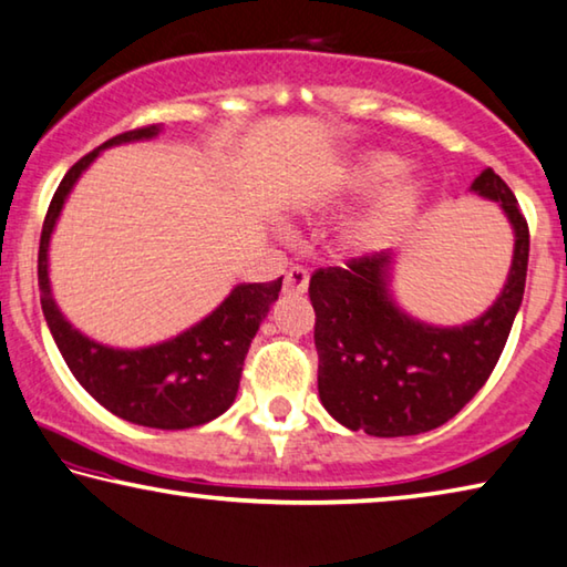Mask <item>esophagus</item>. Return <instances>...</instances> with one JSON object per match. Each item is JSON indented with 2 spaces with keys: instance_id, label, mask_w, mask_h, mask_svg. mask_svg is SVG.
Here are the masks:
<instances>
[{
  "instance_id": "1",
  "label": "esophagus",
  "mask_w": 567,
  "mask_h": 567,
  "mask_svg": "<svg viewBox=\"0 0 567 567\" xmlns=\"http://www.w3.org/2000/svg\"><path fill=\"white\" fill-rule=\"evenodd\" d=\"M310 282V272L305 267H292L290 272L285 275V292L287 295H302L308 290Z\"/></svg>"
}]
</instances>
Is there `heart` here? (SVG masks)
<instances>
[{
  "label": "heart",
  "mask_w": 567,
  "mask_h": 567,
  "mask_svg": "<svg viewBox=\"0 0 567 567\" xmlns=\"http://www.w3.org/2000/svg\"><path fill=\"white\" fill-rule=\"evenodd\" d=\"M431 186L416 171H406V158L396 151L371 148L340 166L328 182V194L340 202H363L343 227V245L365 255L393 245L406 231L429 202Z\"/></svg>",
  "instance_id": "obj_1"
}]
</instances>
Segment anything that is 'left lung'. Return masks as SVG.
Wrapping results in <instances>:
<instances>
[{"label": "left lung", "mask_w": 567, "mask_h": 567, "mask_svg": "<svg viewBox=\"0 0 567 567\" xmlns=\"http://www.w3.org/2000/svg\"><path fill=\"white\" fill-rule=\"evenodd\" d=\"M470 192L499 204L515 235L507 282L480 318L434 326L403 310L393 295V249L312 272L318 393L346 429L424 434L456 416L497 365L523 305L529 231L515 194L492 168Z\"/></svg>", "instance_id": "1"}]
</instances>
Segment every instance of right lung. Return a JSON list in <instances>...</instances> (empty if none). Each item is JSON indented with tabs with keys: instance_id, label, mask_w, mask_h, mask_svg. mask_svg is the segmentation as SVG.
<instances>
[{
	"instance_id": "obj_1",
	"label": "right lung",
	"mask_w": 567,
	"mask_h": 567,
	"mask_svg": "<svg viewBox=\"0 0 567 567\" xmlns=\"http://www.w3.org/2000/svg\"><path fill=\"white\" fill-rule=\"evenodd\" d=\"M164 131L146 125L90 151L62 178L42 224L38 280L48 328L78 383L115 416L148 429H192L221 416L237 399L251 338L282 290L272 282H239L209 316L178 336L146 348H113L87 338L52 298L50 239L78 178L105 148L151 141Z\"/></svg>"
}]
</instances>
